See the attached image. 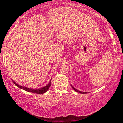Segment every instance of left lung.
<instances>
[{
  "label": "left lung",
  "mask_w": 123,
  "mask_h": 123,
  "mask_svg": "<svg viewBox=\"0 0 123 123\" xmlns=\"http://www.w3.org/2000/svg\"><path fill=\"white\" fill-rule=\"evenodd\" d=\"M71 85V86H72V88L74 89V90H75V91L76 92H78V93H81V94H86V93H88L87 92H81V91H78V89H75L74 88V87L72 86V85Z\"/></svg>",
  "instance_id": "1"
}]
</instances>
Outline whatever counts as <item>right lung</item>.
I'll return each mask as SVG.
<instances>
[{"instance_id": "1", "label": "right lung", "mask_w": 123, "mask_h": 123, "mask_svg": "<svg viewBox=\"0 0 123 123\" xmlns=\"http://www.w3.org/2000/svg\"><path fill=\"white\" fill-rule=\"evenodd\" d=\"M14 83V84H15L16 86H17L18 87H19L20 89H23L24 90L29 92H31V93H37V94H43L46 92L48 90V89L49 88V87L51 86V80L50 81V82H49V84H48L47 86H45V87H43L41 88H38V89H32V88H27V87H23L20 85H18L17 84H16V82H15L14 81H12Z\"/></svg>"}]
</instances>
